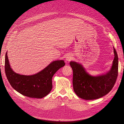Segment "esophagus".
Wrapping results in <instances>:
<instances>
[{"label":"esophagus","instance_id":"esophagus-1","mask_svg":"<svg viewBox=\"0 0 124 124\" xmlns=\"http://www.w3.org/2000/svg\"><path fill=\"white\" fill-rule=\"evenodd\" d=\"M71 58H72V57H71L70 56H68L66 58V61H69L71 59Z\"/></svg>","mask_w":124,"mask_h":124}]
</instances>
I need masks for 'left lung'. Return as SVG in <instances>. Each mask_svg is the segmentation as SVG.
<instances>
[{
	"mask_svg": "<svg viewBox=\"0 0 124 124\" xmlns=\"http://www.w3.org/2000/svg\"><path fill=\"white\" fill-rule=\"evenodd\" d=\"M114 59L112 66L104 74L93 76L88 73L82 65L71 61L73 70V86L75 93L80 98L93 100L108 94L114 87L118 74V56L114 47Z\"/></svg>",
	"mask_w": 124,
	"mask_h": 124,
	"instance_id": "obj_1",
	"label": "left lung"
}]
</instances>
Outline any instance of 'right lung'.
<instances>
[{"label": "right lung", "mask_w": 124, "mask_h": 124, "mask_svg": "<svg viewBox=\"0 0 124 124\" xmlns=\"http://www.w3.org/2000/svg\"><path fill=\"white\" fill-rule=\"evenodd\" d=\"M65 65L64 60H56L35 74H19L10 67L7 52L5 58V72L11 86L16 92L31 98L41 99L50 93L52 88V77Z\"/></svg>", "instance_id": "right-lung-1"}]
</instances>
